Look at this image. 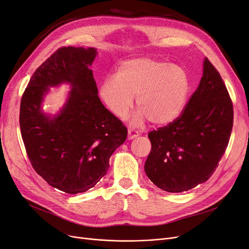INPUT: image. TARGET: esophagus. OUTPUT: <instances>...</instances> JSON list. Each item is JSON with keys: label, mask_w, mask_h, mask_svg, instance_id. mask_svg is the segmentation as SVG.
Segmentation results:
<instances>
[{"label": "esophagus", "mask_w": 249, "mask_h": 249, "mask_svg": "<svg viewBox=\"0 0 249 249\" xmlns=\"http://www.w3.org/2000/svg\"><path fill=\"white\" fill-rule=\"evenodd\" d=\"M139 136V133L138 131H135V130H128V135H127V139L128 140H132V139L136 138Z\"/></svg>", "instance_id": "34e87169"}]
</instances>
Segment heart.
<instances>
[{
    "instance_id": "b5f03b06",
    "label": "heart",
    "mask_w": 249,
    "mask_h": 249,
    "mask_svg": "<svg viewBox=\"0 0 249 249\" xmlns=\"http://www.w3.org/2000/svg\"><path fill=\"white\" fill-rule=\"evenodd\" d=\"M190 90L185 69L153 58L130 59L118 67L117 74L106 75L99 89L102 101L115 116L124 119L134 105L140 108L134 122L149 118L154 124L174 122L183 111Z\"/></svg>"
}]
</instances>
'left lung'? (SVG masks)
Returning <instances> with one entry per match:
<instances>
[{
	"label": "left lung",
	"mask_w": 249,
	"mask_h": 249,
	"mask_svg": "<svg viewBox=\"0 0 249 249\" xmlns=\"http://www.w3.org/2000/svg\"><path fill=\"white\" fill-rule=\"evenodd\" d=\"M233 104L223 79L207 58L199 86L183 112L148 134L151 151L145 162L150 181L164 191H188L212 177L233 127Z\"/></svg>",
	"instance_id": "left-lung-1"
}]
</instances>
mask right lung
Segmentation results:
<instances>
[{"label": "right lung", "instance_id": "obj_1", "mask_svg": "<svg viewBox=\"0 0 249 249\" xmlns=\"http://www.w3.org/2000/svg\"><path fill=\"white\" fill-rule=\"evenodd\" d=\"M94 48L62 47L36 68L21 98L20 124L34 170L58 190L85 192L106 175L109 158L126 139L124 124L102 104L90 67ZM72 86L64 108L52 118L41 110L49 86Z\"/></svg>", "mask_w": 249, "mask_h": 249}]
</instances>
